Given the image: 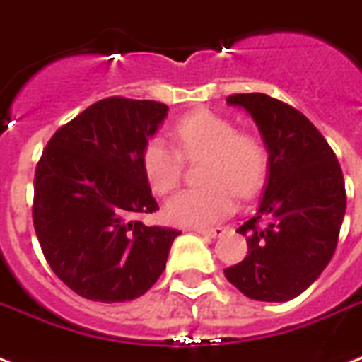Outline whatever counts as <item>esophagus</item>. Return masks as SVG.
I'll list each match as a JSON object with an SVG mask.
<instances>
[{"label":"esophagus","mask_w":362,"mask_h":362,"mask_svg":"<svg viewBox=\"0 0 362 362\" xmlns=\"http://www.w3.org/2000/svg\"><path fill=\"white\" fill-rule=\"evenodd\" d=\"M195 233L203 235V237L216 238V237H220L221 233H223V227H197V229H195Z\"/></svg>","instance_id":"34e87169"}]
</instances>
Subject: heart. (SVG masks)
I'll return each instance as SVG.
<instances>
[{
    "label": "heart",
    "instance_id": "1",
    "mask_svg": "<svg viewBox=\"0 0 362 362\" xmlns=\"http://www.w3.org/2000/svg\"><path fill=\"white\" fill-rule=\"evenodd\" d=\"M176 146L159 136L144 144L141 163L153 192L167 195L180 184L187 161H204L201 180L206 187L186 189L165 204L170 223L209 226L235 209V195L247 199L264 184L269 148L255 133L240 131L226 116L197 110L182 116L173 127Z\"/></svg>",
    "mask_w": 362,
    "mask_h": 362
}]
</instances>
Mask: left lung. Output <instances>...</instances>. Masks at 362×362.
Returning a JSON list of instances; mask_svg holds the SVG:
<instances>
[{"mask_svg": "<svg viewBox=\"0 0 362 362\" xmlns=\"http://www.w3.org/2000/svg\"><path fill=\"white\" fill-rule=\"evenodd\" d=\"M269 148V182L257 212L237 231L247 255L223 270L246 297L286 303L306 291L337 250L346 214L342 167L325 136L291 105L267 93H233Z\"/></svg>", "mask_w": 362, "mask_h": 362, "instance_id": "8db88e82", "label": "left lung"}]
</instances>
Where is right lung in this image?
Masks as SVG:
<instances>
[{
  "instance_id": "add662e5",
  "label": "right lung",
  "mask_w": 362,
  "mask_h": 362,
  "mask_svg": "<svg viewBox=\"0 0 362 362\" xmlns=\"http://www.w3.org/2000/svg\"><path fill=\"white\" fill-rule=\"evenodd\" d=\"M167 109L148 99H101L62 125L37 161L31 216L42 255L88 300L144 295L180 235L139 220L159 210L141 153Z\"/></svg>"
}]
</instances>
